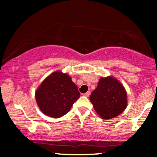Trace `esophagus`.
<instances>
[{
    "instance_id": "obj_1",
    "label": "esophagus",
    "mask_w": 157,
    "mask_h": 157,
    "mask_svg": "<svg viewBox=\"0 0 157 157\" xmlns=\"http://www.w3.org/2000/svg\"><path fill=\"white\" fill-rule=\"evenodd\" d=\"M90 94H91V93H90V91H87V92H86V93L83 94V96L88 97L90 96Z\"/></svg>"
}]
</instances>
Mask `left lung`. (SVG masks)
I'll use <instances>...</instances> for the list:
<instances>
[{
  "label": "left lung",
  "mask_w": 157,
  "mask_h": 157,
  "mask_svg": "<svg viewBox=\"0 0 157 157\" xmlns=\"http://www.w3.org/2000/svg\"><path fill=\"white\" fill-rule=\"evenodd\" d=\"M90 101L102 119L116 117L127 107V93L124 86L114 77L100 79L97 89L92 91Z\"/></svg>",
  "instance_id": "8db88e82"
}]
</instances>
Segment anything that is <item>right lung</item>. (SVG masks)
Segmentation results:
<instances>
[{
    "instance_id": "1",
    "label": "right lung",
    "mask_w": 157,
    "mask_h": 157,
    "mask_svg": "<svg viewBox=\"0 0 157 157\" xmlns=\"http://www.w3.org/2000/svg\"><path fill=\"white\" fill-rule=\"evenodd\" d=\"M80 96L77 86L67 74L57 71L52 73L35 91L39 109L44 114L59 118L67 113Z\"/></svg>"
}]
</instances>
